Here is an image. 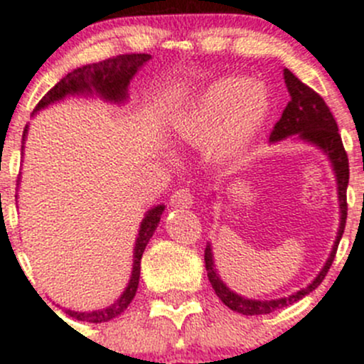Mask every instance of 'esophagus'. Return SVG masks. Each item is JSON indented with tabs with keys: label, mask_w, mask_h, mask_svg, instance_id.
<instances>
[{
	"label": "esophagus",
	"mask_w": 364,
	"mask_h": 364,
	"mask_svg": "<svg viewBox=\"0 0 364 364\" xmlns=\"http://www.w3.org/2000/svg\"><path fill=\"white\" fill-rule=\"evenodd\" d=\"M171 204L174 208H181V210H186V208L193 206V196L190 193L188 188H179L176 190L171 196Z\"/></svg>",
	"instance_id": "obj_1"
}]
</instances>
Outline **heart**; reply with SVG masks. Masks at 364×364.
<instances>
[{
  "instance_id": "heart-1",
  "label": "heart",
  "mask_w": 364,
  "mask_h": 364,
  "mask_svg": "<svg viewBox=\"0 0 364 364\" xmlns=\"http://www.w3.org/2000/svg\"><path fill=\"white\" fill-rule=\"evenodd\" d=\"M270 96L257 81L220 76L203 85L168 119L178 146L200 147L217 164L238 160L270 115Z\"/></svg>"
}]
</instances>
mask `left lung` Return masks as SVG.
<instances>
[{
  "mask_svg": "<svg viewBox=\"0 0 364 364\" xmlns=\"http://www.w3.org/2000/svg\"><path fill=\"white\" fill-rule=\"evenodd\" d=\"M284 83H287L288 92H290V103L284 108L283 115L277 121L270 133V142L276 144L281 140L294 139L301 140V142L315 146L316 149L322 151L329 160L331 168L336 178V190H338V203H340V228H338L336 240L331 249L329 257H327L326 264L322 270L318 272V276L311 281L306 288H301L295 294L288 295V297L272 299V301H259V299H247L243 295H238L232 291L224 281L220 279V274L215 267V256L211 250V243H208L206 250H204V263H206L208 279H210L211 287H213L217 297L228 306L229 309L242 315H268L272 311H277L281 308L294 304V302L301 301L302 297L311 294L315 288L320 287L323 277L327 276L331 264H333L334 256H336L338 243H340L341 235L345 231V222H347V186H348V158L343 149V142L338 133V124L334 121L333 114H331L329 107L326 101L318 96V94L309 88L308 85L302 83L291 70L284 69Z\"/></svg>",
  "mask_w": 364,
  "mask_h": 364,
  "instance_id": "1",
  "label": "left lung"
}]
</instances>
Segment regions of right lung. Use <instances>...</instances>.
<instances>
[{
  "instance_id": "add662e5",
  "label": "right lung",
  "mask_w": 364,
  "mask_h": 364,
  "mask_svg": "<svg viewBox=\"0 0 364 364\" xmlns=\"http://www.w3.org/2000/svg\"><path fill=\"white\" fill-rule=\"evenodd\" d=\"M151 55L146 53H132V55H119L115 58L103 60L97 63H87L77 69L70 70L67 76H63L55 87L38 101L35 107L33 115L38 114L41 110L48 108L49 105L58 103V101L65 100L69 96H96L100 100L107 101V103L121 105L128 100V87L129 81L133 80L140 67L146 62H149ZM28 135V124L23 132V146H21V154H24V140ZM165 206L158 204L151 210L146 211L142 222H140L139 235L135 240V249H133V270L129 276L128 287L121 294V297L114 302V304L107 306L103 309H96V311H73V309H65V313L73 318L80 320V322H90V323H101L110 322L112 318L124 313L129 302L133 301L139 288L140 279V259L146 250V245L149 240L153 238L154 231H156L158 224H160L161 213H164Z\"/></svg>"
}]
</instances>
